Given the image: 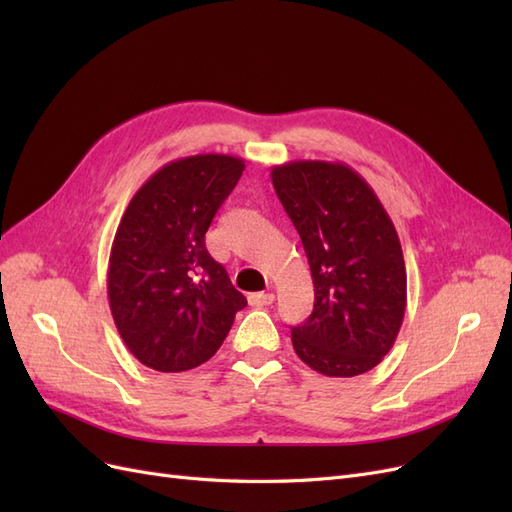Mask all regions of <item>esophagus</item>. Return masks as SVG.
I'll list each match as a JSON object with an SVG mask.
<instances>
[{
    "label": "esophagus",
    "mask_w": 512,
    "mask_h": 512,
    "mask_svg": "<svg viewBox=\"0 0 512 512\" xmlns=\"http://www.w3.org/2000/svg\"><path fill=\"white\" fill-rule=\"evenodd\" d=\"M252 307H267L275 301V294L273 292H252L250 297H247Z\"/></svg>",
    "instance_id": "34e87169"
}]
</instances>
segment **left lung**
Masks as SVG:
<instances>
[{
  "instance_id": "1",
  "label": "left lung",
  "mask_w": 512,
  "mask_h": 512,
  "mask_svg": "<svg viewBox=\"0 0 512 512\" xmlns=\"http://www.w3.org/2000/svg\"><path fill=\"white\" fill-rule=\"evenodd\" d=\"M314 282V312L292 327L299 359L329 378L376 367L406 314V262L397 230L369 183L344 162L271 168Z\"/></svg>"
}]
</instances>
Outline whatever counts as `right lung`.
<instances>
[{"mask_svg":"<svg viewBox=\"0 0 512 512\" xmlns=\"http://www.w3.org/2000/svg\"><path fill=\"white\" fill-rule=\"evenodd\" d=\"M245 162L198 153L164 164L117 226L106 273L123 344L143 365L177 374L209 361L247 305L205 235Z\"/></svg>","mask_w":512,"mask_h":512,"instance_id":"obj_1","label":"right lung"}]
</instances>
